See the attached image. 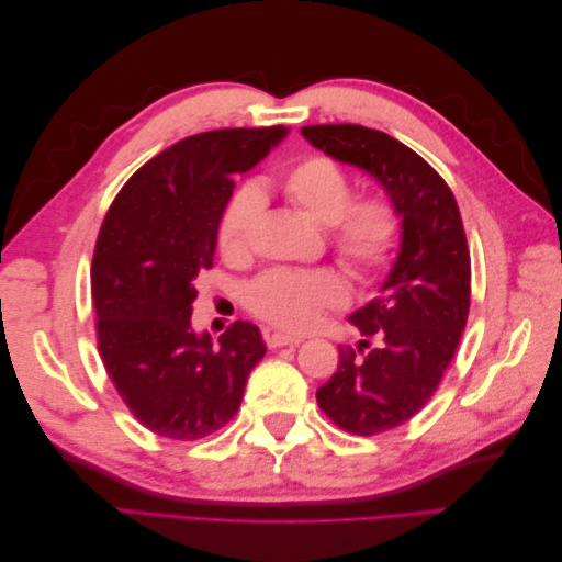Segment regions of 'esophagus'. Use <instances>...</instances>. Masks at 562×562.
<instances>
[{
  "label": "esophagus",
  "mask_w": 562,
  "mask_h": 562,
  "mask_svg": "<svg viewBox=\"0 0 562 562\" xmlns=\"http://www.w3.org/2000/svg\"><path fill=\"white\" fill-rule=\"evenodd\" d=\"M304 342L302 337H293V335H283V333H271L267 337V347L277 349V347H300Z\"/></svg>",
  "instance_id": "esophagus-1"
}]
</instances>
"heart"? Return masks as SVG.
<instances>
[{
    "label": "heart",
    "instance_id": "b5f03b06",
    "mask_svg": "<svg viewBox=\"0 0 562 562\" xmlns=\"http://www.w3.org/2000/svg\"><path fill=\"white\" fill-rule=\"evenodd\" d=\"M281 192L314 223L328 225V244L353 279L368 283L384 274L401 234L398 209L386 194L353 196L347 168L326 155L302 157L288 168ZM260 215L262 194L255 184H244L229 196L217 223V246L227 260H244L250 252ZM347 297V283L328 267H277L246 288V307L291 333L310 330L326 310L345 307Z\"/></svg>",
    "mask_w": 562,
    "mask_h": 562
}]
</instances>
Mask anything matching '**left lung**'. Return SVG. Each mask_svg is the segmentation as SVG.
<instances>
[{
  "label": "left lung",
  "mask_w": 562,
  "mask_h": 562,
  "mask_svg": "<svg viewBox=\"0 0 562 562\" xmlns=\"http://www.w3.org/2000/svg\"><path fill=\"white\" fill-rule=\"evenodd\" d=\"M314 147L375 176L396 203L403 244L382 295L349 316L361 347H339L316 401L339 429L378 436L429 403L471 307V255L454 194L434 166L391 135L359 124L302 126Z\"/></svg>",
  "instance_id": "1"
}]
</instances>
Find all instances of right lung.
Segmentation results:
<instances>
[{
    "label": "right lung",
    "mask_w": 562,
    "mask_h": 562,
    "mask_svg": "<svg viewBox=\"0 0 562 562\" xmlns=\"http://www.w3.org/2000/svg\"><path fill=\"white\" fill-rule=\"evenodd\" d=\"M283 135L285 126L190 135L140 166L103 220L91 265L98 351L151 434L199 440L223 429L267 353L252 323L234 321L220 345L196 335L192 302L236 178Z\"/></svg>",
    "instance_id": "obj_1"
}]
</instances>
